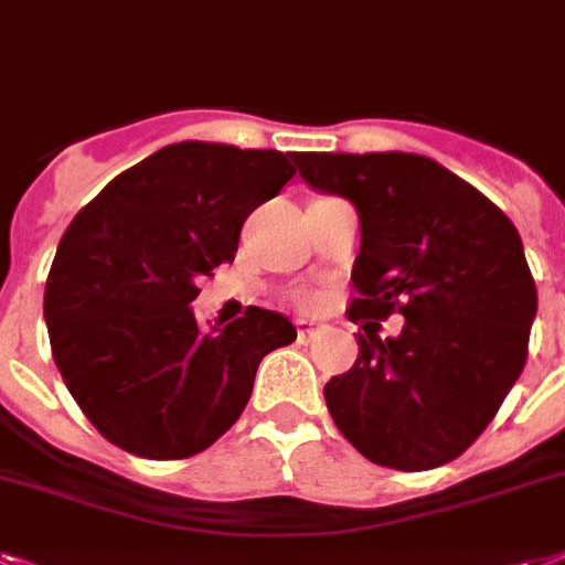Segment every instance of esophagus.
Returning <instances> with one entry per match:
<instances>
[{
  "instance_id": "34e87169",
  "label": "esophagus",
  "mask_w": 565,
  "mask_h": 565,
  "mask_svg": "<svg viewBox=\"0 0 565 565\" xmlns=\"http://www.w3.org/2000/svg\"><path fill=\"white\" fill-rule=\"evenodd\" d=\"M316 328H319V324H316L313 319H296V330H298V339H301V342L313 337Z\"/></svg>"
}]
</instances>
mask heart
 Here are the masks:
<instances>
[{
    "instance_id": "b5f03b06",
    "label": "heart",
    "mask_w": 565,
    "mask_h": 565,
    "mask_svg": "<svg viewBox=\"0 0 565 565\" xmlns=\"http://www.w3.org/2000/svg\"><path fill=\"white\" fill-rule=\"evenodd\" d=\"M301 301H307V298H301Z\"/></svg>"
}]
</instances>
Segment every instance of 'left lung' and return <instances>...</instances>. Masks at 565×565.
Wrapping results in <instances>:
<instances>
[{
	"instance_id": "8db88e82",
	"label": "left lung",
	"mask_w": 565,
	"mask_h": 565,
	"mask_svg": "<svg viewBox=\"0 0 565 565\" xmlns=\"http://www.w3.org/2000/svg\"><path fill=\"white\" fill-rule=\"evenodd\" d=\"M298 173L360 214V356L324 386L339 433L374 465L433 470L484 433L529 360L536 287L520 232L444 164L415 153H296ZM401 312L397 338L379 322Z\"/></svg>"
}]
</instances>
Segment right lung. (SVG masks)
I'll return each instance as SVG.
<instances>
[{
    "label": "right lung",
    "instance_id": "add662e5",
    "mask_svg": "<svg viewBox=\"0 0 565 565\" xmlns=\"http://www.w3.org/2000/svg\"><path fill=\"white\" fill-rule=\"evenodd\" d=\"M292 173L278 150L179 141L68 223L43 316L63 383L107 441L159 461L203 452L246 409L260 360L296 339L264 307L223 330L191 310L196 281L235 260L246 217Z\"/></svg>",
    "mask_w": 565,
    "mask_h": 565
}]
</instances>
